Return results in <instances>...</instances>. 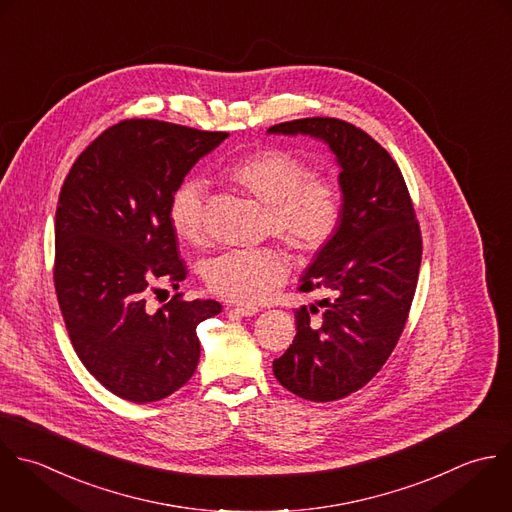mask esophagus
<instances>
[{"instance_id":"obj_1","label":"esophagus","mask_w":512,"mask_h":512,"mask_svg":"<svg viewBox=\"0 0 512 512\" xmlns=\"http://www.w3.org/2000/svg\"><path fill=\"white\" fill-rule=\"evenodd\" d=\"M231 313L239 315V317H253L259 313V307L255 305H249V303H237L231 307Z\"/></svg>"}]
</instances>
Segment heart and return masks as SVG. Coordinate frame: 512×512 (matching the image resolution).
Segmentation results:
<instances>
[{
    "instance_id": "1",
    "label": "heart",
    "mask_w": 512,
    "mask_h": 512,
    "mask_svg": "<svg viewBox=\"0 0 512 512\" xmlns=\"http://www.w3.org/2000/svg\"><path fill=\"white\" fill-rule=\"evenodd\" d=\"M225 177L247 195L267 205V229L301 257L325 251L343 225V197L339 187L313 175L307 161L263 147L225 167ZM169 223L175 235L191 245L207 237L205 189L199 179L183 181L169 199ZM289 257L277 245L229 249L203 265L205 283L229 301L253 303L285 283Z\"/></svg>"
}]
</instances>
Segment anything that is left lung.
Listing matches in <instances>:
<instances>
[{
    "label": "left lung",
    "mask_w": 512,
    "mask_h": 512,
    "mask_svg": "<svg viewBox=\"0 0 512 512\" xmlns=\"http://www.w3.org/2000/svg\"><path fill=\"white\" fill-rule=\"evenodd\" d=\"M269 133L321 139L341 167L343 225L299 287L323 299L295 313L293 345L273 361L287 391L329 403L365 387L391 357L419 281L421 229L399 165L363 129L335 117H305ZM319 308L322 317L311 324Z\"/></svg>",
    "instance_id": "left-lung-1"
}]
</instances>
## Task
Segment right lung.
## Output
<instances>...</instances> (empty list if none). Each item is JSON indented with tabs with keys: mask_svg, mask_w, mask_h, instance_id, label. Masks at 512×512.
Returning <instances> with one entry per match:
<instances>
[{
	"mask_svg": "<svg viewBox=\"0 0 512 512\" xmlns=\"http://www.w3.org/2000/svg\"><path fill=\"white\" fill-rule=\"evenodd\" d=\"M229 133L125 119L75 159L55 211L53 281L71 345L113 395L153 403L181 389L199 363L197 325L217 301L147 295L187 277L169 199L191 167Z\"/></svg>",
	"mask_w": 512,
	"mask_h": 512,
	"instance_id": "1",
	"label": "right lung"
}]
</instances>
